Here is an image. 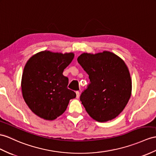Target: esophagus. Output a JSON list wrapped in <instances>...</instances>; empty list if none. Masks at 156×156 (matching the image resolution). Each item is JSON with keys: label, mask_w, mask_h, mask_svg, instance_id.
Here are the masks:
<instances>
[{"label": "esophagus", "mask_w": 156, "mask_h": 156, "mask_svg": "<svg viewBox=\"0 0 156 156\" xmlns=\"http://www.w3.org/2000/svg\"><path fill=\"white\" fill-rule=\"evenodd\" d=\"M76 98H79V96H80V93H79V91H76Z\"/></svg>", "instance_id": "1"}]
</instances>
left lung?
I'll list each match as a JSON object with an SVG mask.
<instances>
[{
    "label": "left lung",
    "mask_w": 156,
    "mask_h": 156,
    "mask_svg": "<svg viewBox=\"0 0 156 156\" xmlns=\"http://www.w3.org/2000/svg\"><path fill=\"white\" fill-rule=\"evenodd\" d=\"M77 62L90 82L80 97L86 111L100 122L115 119L126 107L132 94V79L126 64L108 51L83 53Z\"/></svg>",
    "instance_id": "8db88e82"
}]
</instances>
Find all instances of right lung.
<instances>
[{"mask_svg":"<svg viewBox=\"0 0 156 156\" xmlns=\"http://www.w3.org/2000/svg\"><path fill=\"white\" fill-rule=\"evenodd\" d=\"M74 56L73 52L45 50L26 62L21 80L22 97L29 108L41 119H56L75 98V93L67 87L68 78L63 75Z\"/></svg>","mask_w":156,"mask_h":156,"instance_id":"1","label":"right lung"}]
</instances>
